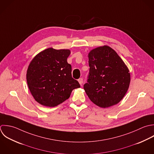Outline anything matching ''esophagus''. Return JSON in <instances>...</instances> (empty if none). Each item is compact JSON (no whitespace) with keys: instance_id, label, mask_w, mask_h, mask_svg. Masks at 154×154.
Returning a JSON list of instances; mask_svg holds the SVG:
<instances>
[{"instance_id":"34e87169","label":"esophagus","mask_w":154,"mask_h":154,"mask_svg":"<svg viewBox=\"0 0 154 154\" xmlns=\"http://www.w3.org/2000/svg\"><path fill=\"white\" fill-rule=\"evenodd\" d=\"M78 82H79V84H80V85H82L83 84V79H82V78L79 79L78 80Z\"/></svg>"}]
</instances>
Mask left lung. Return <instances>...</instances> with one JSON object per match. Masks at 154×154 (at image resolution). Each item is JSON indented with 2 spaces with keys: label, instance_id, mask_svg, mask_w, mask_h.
Here are the masks:
<instances>
[{
  "label": "left lung",
  "instance_id": "left-lung-1",
  "mask_svg": "<svg viewBox=\"0 0 154 154\" xmlns=\"http://www.w3.org/2000/svg\"><path fill=\"white\" fill-rule=\"evenodd\" d=\"M89 75L83 88L91 101L101 108L119 103L130 86V72L110 47H97L88 54Z\"/></svg>",
  "mask_w": 154,
  "mask_h": 154
}]
</instances>
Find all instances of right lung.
I'll list each match as a JSON object with an SVG mask.
<instances>
[{
	"mask_svg": "<svg viewBox=\"0 0 154 154\" xmlns=\"http://www.w3.org/2000/svg\"><path fill=\"white\" fill-rule=\"evenodd\" d=\"M71 51L48 48L36 54L29 65L26 80L33 98L40 104L53 107L70 97L80 87L72 77L71 65L67 62Z\"/></svg>",
	"mask_w": 154,
	"mask_h": 154,
	"instance_id": "right-lung-1",
	"label": "right lung"
}]
</instances>
